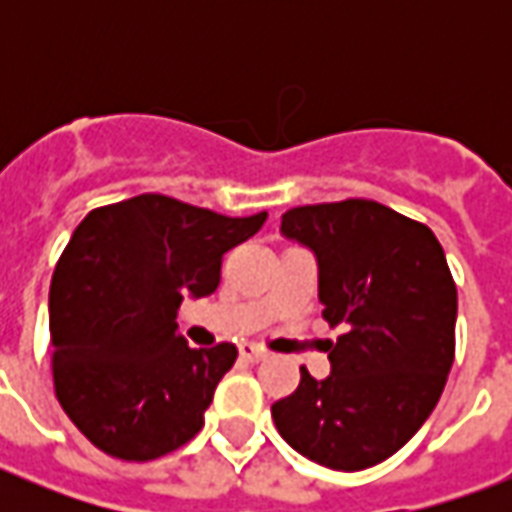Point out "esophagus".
<instances>
[{"label":"esophagus","mask_w":512,"mask_h":512,"mask_svg":"<svg viewBox=\"0 0 512 512\" xmlns=\"http://www.w3.org/2000/svg\"><path fill=\"white\" fill-rule=\"evenodd\" d=\"M238 351H241V359H246V362H260V359H266L268 356L266 351H263V348H257L255 343H244Z\"/></svg>","instance_id":"34e87169"}]
</instances>
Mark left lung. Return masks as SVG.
Instances as JSON below:
<instances>
[{
    "label": "left lung",
    "mask_w": 512,
    "mask_h": 512,
    "mask_svg": "<svg viewBox=\"0 0 512 512\" xmlns=\"http://www.w3.org/2000/svg\"><path fill=\"white\" fill-rule=\"evenodd\" d=\"M285 238L318 260L332 376L301 367L299 389L271 406L304 458L359 472L406 444L439 403L452 359L458 290L430 227L373 200L321 202L282 216Z\"/></svg>",
    "instance_id": "8db88e82"
}]
</instances>
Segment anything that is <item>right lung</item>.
I'll use <instances>...</instances> for the list:
<instances>
[{
    "label": "right lung",
    "mask_w": 512,
    "mask_h": 512,
    "mask_svg": "<svg viewBox=\"0 0 512 512\" xmlns=\"http://www.w3.org/2000/svg\"><path fill=\"white\" fill-rule=\"evenodd\" d=\"M266 216L139 194L95 208L73 230L51 277V373L62 411L98 450L153 461L200 433L238 351L189 348L178 307L219 288L224 252Z\"/></svg>",
    "instance_id": "add662e5"
}]
</instances>
